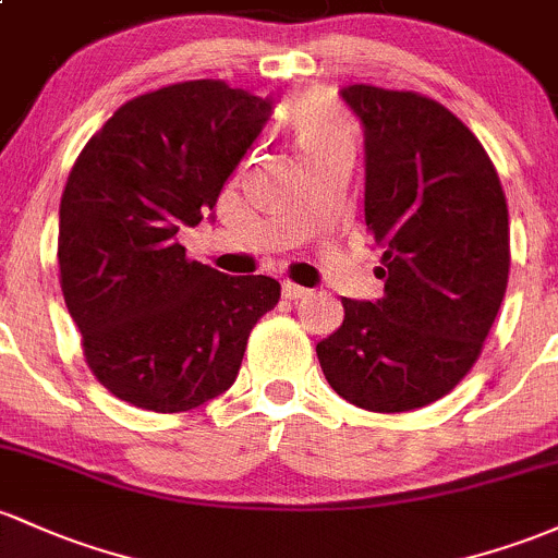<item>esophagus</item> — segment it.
I'll use <instances>...</instances> for the list:
<instances>
[{
    "label": "esophagus",
    "mask_w": 558,
    "mask_h": 558,
    "mask_svg": "<svg viewBox=\"0 0 558 558\" xmlns=\"http://www.w3.org/2000/svg\"><path fill=\"white\" fill-rule=\"evenodd\" d=\"M281 292H284L287 301H298V298L308 295V290H305V287L292 284V281H284V287H281Z\"/></svg>",
    "instance_id": "1"
}]
</instances>
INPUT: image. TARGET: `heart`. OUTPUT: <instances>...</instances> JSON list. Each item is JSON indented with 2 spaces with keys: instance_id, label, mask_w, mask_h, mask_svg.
<instances>
[{
  "instance_id": "1",
  "label": "heart",
  "mask_w": 558,
  "mask_h": 558,
  "mask_svg": "<svg viewBox=\"0 0 558 558\" xmlns=\"http://www.w3.org/2000/svg\"><path fill=\"white\" fill-rule=\"evenodd\" d=\"M287 122H290L292 135H295L305 157L351 143L349 122L322 98L298 100L287 113Z\"/></svg>"
}]
</instances>
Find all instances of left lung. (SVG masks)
Returning a JSON list of instances; mask_svg holds the SVG:
<instances>
[{
	"mask_svg": "<svg viewBox=\"0 0 558 558\" xmlns=\"http://www.w3.org/2000/svg\"><path fill=\"white\" fill-rule=\"evenodd\" d=\"M364 128V220L383 250L380 301L343 298L316 343L338 397L410 412L447 397L482 353L511 266L508 205L476 135L436 100L343 87Z\"/></svg>",
	"mask_w": 558,
	"mask_h": 558,
	"instance_id": "obj_1",
	"label": "left lung"
}]
</instances>
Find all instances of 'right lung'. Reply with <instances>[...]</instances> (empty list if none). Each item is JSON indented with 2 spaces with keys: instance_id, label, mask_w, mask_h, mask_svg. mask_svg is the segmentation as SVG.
I'll use <instances>...</instances> for the list:
<instances>
[{
  "instance_id": "obj_1",
  "label": "right lung",
  "mask_w": 558,
  "mask_h": 558,
  "mask_svg": "<svg viewBox=\"0 0 558 558\" xmlns=\"http://www.w3.org/2000/svg\"><path fill=\"white\" fill-rule=\"evenodd\" d=\"M268 113L271 100L220 80L178 82L113 111L71 167L61 290L87 367L117 399L185 412L220 397L279 303L277 279L226 277L178 242L215 207Z\"/></svg>"
}]
</instances>
